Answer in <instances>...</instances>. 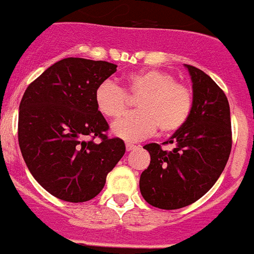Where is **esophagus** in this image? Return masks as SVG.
<instances>
[{
  "label": "esophagus",
  "instance_id": "obj_1",
  "mask_svg": "<svg viewBox=\"0 0 254 254\" xmlns=\"http://www.w3.org/2000/svg\"><path fill=\"white\" fill-rule=\"evenodd\" d=\"M125 148H127V152H130V150H133V149L135 148L134 144H130V142H127V145H125Z\"/></svg>",
  "mask_w": 254,
  "mask_h": 254
}]
</instances>
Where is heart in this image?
Listing matches in <instances>:
<instances>
[{
    "label": "heart",
    "mask_w": 254,
    "mask_h": 254,
    "mask_svg": "<svg viewBox=\"0 0 254 254\" xmlns=\"http://www.w3.org/2000/svg\"><path fill=\"white\" fill-rule=\"evenodd\" d=\"M138 100L140 110L124 116L112 125L114 135L135 141L153 134L160 127L165 134L174 133L187 124L193 108V92L176 81L172 73L158 69L131 73L125 78V88L106 80L98 85L94 100L105 117L116 119L127 110L130 98Z\"/></svg>",
    "instance_id": "1"
}]
</instances>
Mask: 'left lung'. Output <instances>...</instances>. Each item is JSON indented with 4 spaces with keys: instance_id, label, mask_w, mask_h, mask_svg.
I'll use <instances>...</instances> for the list:
<instances>
[{
    "instance_id": "1",
    "label": "left lung",
    "mask_w": 254,
    "mask_h": 254,
    "mask_svg": "<svg viewBox=\"0 0 254 254\" xmlns=\"http://www.w3.org/2000/svg\"><path fill=\"white\" fill-rule=\"evenodd\" d=\"M193 89V108L187 124L164 144L145 145L150 154L141 173L145 201L160 209H180L196 202L216 184L232 149L230 109L225 93L200 69L185 65Z\"/></svg>"
}]
</instances>
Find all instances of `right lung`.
Listing matches in <instances>:
<instances>
[{
    "instance_id": "1",
    "label": "right lung",
    "mask_w": 254,
    "mask_h": 254,
    "mask_svg": "<svg viewBox=\"0 0 254 254\" xmlns=\"http://www.w3.org/2000/svg\"><path fill=\"white\" fill-rule=\"evenodd\" d=\"M117 65L64 58L25 90L19 104L18 144L36 181L67 202L94 198L125 153L121 138H108L109 125L94 93ZM88 135L101 143L86 141Z\"/></svg>"
}]
</instances>
